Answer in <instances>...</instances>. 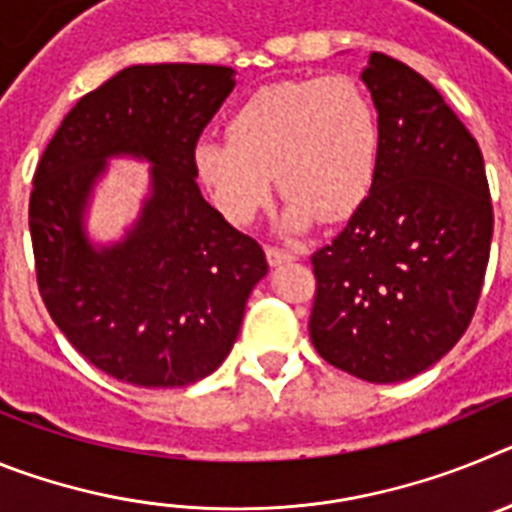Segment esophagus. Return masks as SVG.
<instances>
[{
  "mask_svg": "<svg viewBox=\"0 0 512 512\" xmlns=\"http://www.w3.org/2000/svg\"><path fill=\"white\" fill-rule=\"evenodd\" d=\"M297 256L295 253L289 251H279V248H266V261H269V266H282V264H289V261H295Z\"/></svg>",
  "mask_w": 512,
  "mask_h": 512,
  "instance_id": "obj_1",
  "label": "esophagus"
}]
</instances>
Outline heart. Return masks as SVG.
Listing matches in <instances>:
<instances>
[{"label":"heart","mask_w":512,"mask_h":512,"mask_svg":"<svg viewBox=\"0 0 512 512\" xmlns=\"http://www.w3.org/2000/svg\"><path fill=\"white\" fill-rule=\"evenodd\" d=\"M382 122L372 94L348 74L266 84L228 117V140L194 146V171L225 220L248 225L287 197L282 228L302 233L315 217L354 215L377 179Z\"/></svg>","instance_id":"heart-1"}]
</instances>
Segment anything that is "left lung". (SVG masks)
I'll return each mask as SVG.
<instances>
[{"instance_id": "left-lung-1", "label": "left lung", "mask_w": 512, "mask_h": 512, "mask_svg": "<svg viewBox=\"0 0 512 512\" xmlns=\"http://www.w3.org/2000/svg\"><path fill=\"white\" fill-rule=\"evenodd\" d=\"M382 122L377 179L330 246L310 338L364 382H405L449 354L477 307L492 202L477 140L418 71L372 53L361 71Z\"/></svg>"}]
</instances>
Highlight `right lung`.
I'll return each instance as SVG.
<instances>
[{
    "label": "right lung",
    "mask_w": 512,
    "mask_h": 512,
    "mask_svg": "<svg viewBox=\"0 0 512 512\" xmlns=\"http://www.w3.org/2000/svg\"><path fill=\"white\" fill-rule=\"evenodd\" d=\"M233 87L228 66H128L76 102L35 171L40 295L71 346L120 382L166 390L215 372L269 271L197 187L194 146ZM110 157L146 160L149 194L122 239L94 244L86 217Z\"/></svg>",
    "instance_id": "right-lung-1"
}]
</instances>
